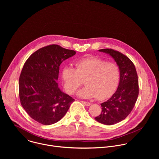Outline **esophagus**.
<instances>
[{"mask_svg": "<svg viewBox=\"0 0 159 159\" xmlns=\"http://www.w3.org/2000/svg\"><path fill=\"white\" fill-rule=\"evenodd\" d=\"M83 104H84L85 106H90V102H85V101H81Z\"/></svg>", "mask_w": 159, "mask_h": 159, "instance_id": "1", "label": "esophagus"}]
</instances>
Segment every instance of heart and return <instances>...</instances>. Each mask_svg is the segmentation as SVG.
<instances>
[{
	"mask_svg": "<svg viewBox=\"0 0 159 159\" xmlns=\"http://www.w3.org/2000/svg\"><path fill=\"white\" fill-rule=\"evenodd\" d=\"M75 66V69L66 66L62 70L64 87L68 93H75L85 80L86 86L78 93L80 98L104 100L114 94L120 80L116 63L90 57L78 60Z\"/></svg>",
	"mask_w": 159,
	"mask_h": 159,
	"instance_id": "obj_1",
	"label": "heart"
}]
</instances>
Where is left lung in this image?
Instances as JSON below:
<instances>
[{"instance_id":"obj_1","label":"left lung","mask_w":159,"mask_h":159,"mask_svg":"<svg viewBox=\"0 0 159 159\" xmlns=\"http://www.w3.org/2000/svg\"><path fill=\"white\" fill-rule=\"evenodd\" d=\"M99 51L110 55L120 70L117 90L110 99L101 104V113L95 118L102 124L112 125L125 120L133 109L139 94L138 75L133 63L121 52L109 48Z\"/></svg>"}]
</instances>
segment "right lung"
Listing matches in <instances>:
<instances>
[{"label":"right lung","instance_id":"right-lung-1","mask_svg":"<svg viewBox=\"0 0 159 159\" xmlns=\"http://www.w3.org/2000/svg\"><path fill=\"white\" fill-rule=\"evenodd\" d=\"M76 52L50 44L34 52L26 61L19 77L20 104L28 115L44 125L60 120L74 99L58 87L60 65Z\"/></svg>","mask_w":159,"mask_h":159}]
</instances>
